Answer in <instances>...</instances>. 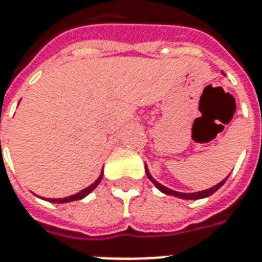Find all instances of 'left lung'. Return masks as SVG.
Segmentation results:
<instances>
[{
    "label": "left lung",
    "instance_id": "obj_1",
    "mask_svg": "<svg viewBox=\"0 0 262 262\" xmlns=\"http://www.w3.org/2000/svg\"><path fill=\"white\" fill-rule=\"evenodd\" d=\"M146 174H147L148 180L153 182L154 185H156V188H159L161 192H164L165 195H172V196L181 198V199H202V198L210 196V195L216 192V191H217V189H219V188L222 187L223 184H225L226 180H227V177H226L225 180H223V181H220L217 185L209 188V189H205V191H199V192H192V193H184V192H177V191H172V189H170V188L164 187V185H161L160 182L156 181L153 177L150 176V172H148V170H147V165H146Z\"/></svg>",
    "mask_w": 262,
    "mask_h": 262
}]
</instances>
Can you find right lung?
<instances>
[{
    "label": "right lung",
    "mask_w": 262,
    "mask_h": 262,
    "mask_svg": "<svg viewBox=\"0 0 262 262\" xmlns=\"http://www.w3.org/2000/svg\"><path fill=\"white\" fill-rule=\"evenodd\" d=\"M102 176H103V172H101V176H99V178H98L97 181L94 182V184H91L90 187L84 188L82 191H80L78 193H75V195H71V196H67V198H61V199H59V198H57V199H48V201L52 203H67V202H73V201H78V199H82V198H85L88 193L92 192V191L98 187V184H99L101 180H102Z\"/></svg>",
    "instance_id": "obj_1"
}]
</instances>
